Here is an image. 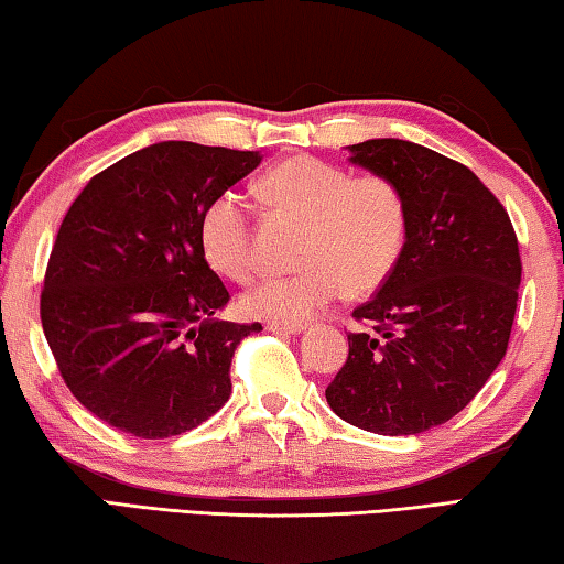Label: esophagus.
Wrapping results in <instances>:
<instances>
[{"instance_id":"obj_1","label":"esophagus","mask_w":564,"mask_h":564,"mask_svg":"<svg viewBox=\"0 0 564 564\" xmlns=\"http://www.w3.org/2000/svg\"><path fill=\"white\" fill-rule=\"evenodd\" d=\"M271 333H281V336H295V333L303 330V323H269Z\"/></svg>"}]
</instances>
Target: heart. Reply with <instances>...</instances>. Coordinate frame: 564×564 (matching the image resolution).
Listing matches in <instances>:
<instances>
[{"instance_id":"obj_1","label":"heart","mask_w":564,"mask_h":564,"mask_svg":"<svg viewBox=\"0 0 564 564\" xmlns=\"http://www.w3.org/2000/svg\"><path fill=\"white\" fill-rule=\"evenodd\" d=\"M256 191L275 212L303 221L299 261L303 271L269 275L243 295L248 316L299 323L340 299L370 293L400 261L408 238L405 198L378 174L350 176L313 156H291L271 166ZM208 263L234 281L256 271L251 214L234 191L208 202L198 224Z\"/></svg>"}]
</instances>
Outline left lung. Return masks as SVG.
<instances>
[{
	"label": "left lung",
	"mask_w": 564,
	"mask_h": 564,
	"mask_svg": "<svg viewBox=\"0 0 564 564\" xmlns=\"http://www.w3.org/2000/svg\"><path fill=\"white\" fill-rule=\"evenodd\" d=\"M408 208L400 261L352 318L348 360L326 388L333 413L360 431L415 435L480 393L508 350L522 261L505 206L470 169L400 139L348 147Z\"/></svg>",
	"instance_id": "obj_1"
}]
</instances>
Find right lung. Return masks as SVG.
Instances as JSON below:
<instances>
[{"mask_svg":"<svg viewBox=\"0 0 564 564\" xmlns=\"http://www.w3.org/2000/svg\"><path fill=\"white\" fill-rule=\"evenodd\" d=\"M261 164L256 151L161 141L94 176L66 212L40 301L72 395L147 441L194 431L231 395V360L261 323L231 301L198 238L212 198Z\"/></svg>","mask_w":564,"mask_h":564,"instance_id":"obj_1","label":"right lung"}]
</instances>
